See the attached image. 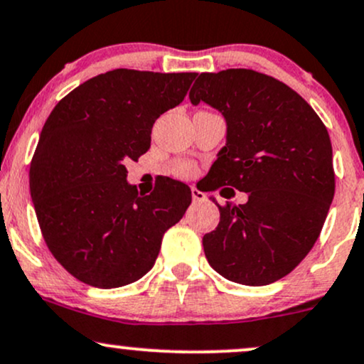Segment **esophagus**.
Returning a JSON list of instances; mask_svg holds the SVG:
<instances>
[{
    "label": "esophagus",
    "instance_id": "esophagus-1",
    "mask_svg": "<svg viewBox=\"0 0 364 364\" xmlns=\"http://www.w3.org/2000/svg\"><path fill=\"white\" fill-rule=\"evenodd\" d=\"M191 198H193V201H203L205 193L203 191H200L196 186H191Z\"/></svg>",
    "mask_w": 364,
    "mask_h": 364
}]
</instances>
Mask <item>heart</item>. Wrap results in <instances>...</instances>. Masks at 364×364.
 Segmentation results:
<instances>
[{"label":"heart","instance_id":"b5f03b06","mask_svg":"<svg viewBox=\"0 0 364 364\" xmlns=\"http://www.w3.org/2000/svg\"><path fill=\"white\" fill-rule=\"evenodd\" d=\"M171 173L178 178H193L196 173V166L191 161H179V163H174L171 166Z\"/></svg>","mask_w":364,"mask_h":364}]
</instances>
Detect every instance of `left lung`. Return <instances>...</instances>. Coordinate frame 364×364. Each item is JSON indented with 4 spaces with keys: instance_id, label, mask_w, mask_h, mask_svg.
<instances>
[{
    "instance_id": "obj_1",
    "label": "left lung",
    "mask_w": 364,
    "mask_h": 364,
    "mask_svg": "<svg viewBox=\"0 0 364 364\" xmlns=\"http://www.w3.org/2000/svg\"><path fill=\"white\" fill-rule=\"evenodd\" d=\"M190 100L217 108L227 122L207 191L229 186L220 191L225 198L232 190L247 193L244 205L212 198L220 222L203 235L205 256L230 282H278L314 247L334 198L326 125L290 86L252 69L201 73Z\"/></svg>"
}]
</instances>
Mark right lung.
Here are the masks:
<instances>
[{
  "mask_svg": "<svg viewBox=\"0 0 364 364\" xmlns=\"http://www.w3.org/2000/svg\"><path fill=\"white\" fill-rule=\"evenodd\" d=\"M195 77L115 69L65 95L47 118L30 195L47 247L80 282L105 290L137 282L190 207L191 190L171 178L139 195L125 164L146 154L154 122L185 100Z\"/></svg>",
  "mask_w": 364,
  "mask_h": 364,
  "instance_id": "1",
  "label": "right lung"
}]
</instances>
